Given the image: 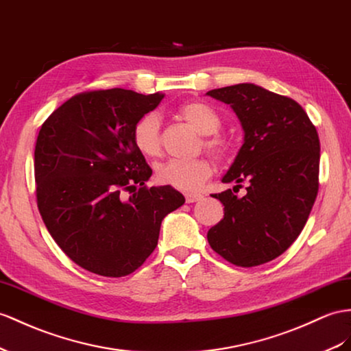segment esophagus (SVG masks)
<instances>
[{
  "mask_svg": "<svg viewBox=\"0 0 351 351\" xmlns=\"http://www.w3.org/2000/svg\"><path fill=\"white\" fill-rule=\"evenodd\" d=\"M202 194H199V193H186L185 194V202L186 203H194V202H199V200H202Z\"/></svg>",
  "mask_w": 351,
  "mask_h": 351,
  "instance_id": "obj_1",
  "label": "esophagus"
}]
</instances>
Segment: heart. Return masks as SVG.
I'll return each mask as SVG.
<instances>
[{"instance_id": "1", "label": "heart", "mask_w": 351, "mask_h": 351, "mask_svg": "<svg viewBox=\"0 0 351 351\" xmlns=\"http://www.w3.org/2000/svg\"><path fill=\"white\" fill-rule=\"evenodd\" d=\"M178 114L191 123L203 136V145L215 157L226 158L231 154L232 143L228 138L218 134L222 120L219 114L208 104L199 101L186 102L178 108ZM160 117L156 112L142 115L132 129L134 147L145 157H156L161 151ZM212 175V166L206 158L179 160L170 158L156 167V179L181 191H195Z\"/></svg>"}]
</instances>
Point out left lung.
Segmentation results:
<instances>
[{
  "label": "left lung",
  "mask_w": 351,
  "mask_h": 351,
  "mask_svg": "<svg viewBox=\"0 0 351 351\" xmlns=\"http://www.w3.org/2000/svg\"><path fill=\"white\" fill-rule=\"evenodd\" d=\"M227 104L245 142L222 182H247L246 194H213L223 219L208 231L215 252L237 267L273 261L300 236L319 191L320 142L293 99L243 83L206 93Z\"/></svg>",
  "instance_id": "1"
}]
</instances>
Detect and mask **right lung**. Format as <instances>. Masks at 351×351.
Listing matches in <instances>:
<instances>
[{
	"mask_svg": "<svg viewBox=\"0 0 351 351\" xmlns=\"http://www.w3.org/2000/svg\"><path fill=\"white\" fill-rule=\"evenodd\" d=\"M165 95L93 90L43 123L34 152L37 204L68 258L105 277L138 269L156 249L161 221L185 203L175 188L147 186L152 170L132 129ZM133 192L123 200V193Z\"/></svg>",
	"mask_w": 351,
	"mask_h": 351,
	"instance_id": "right-lung-1",
	"label": "right lung"
}]
</instances>
